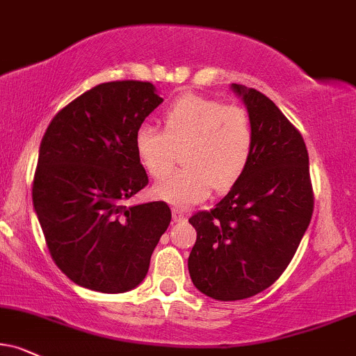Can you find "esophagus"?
<instances>
[{
	"instance_id": "1",
	"label": "esophagus",
	"mask_w": 356,
	"mask_h": 356,
	"mask_svg": "<svg viewBox=\"0 0 356 356\" xmlns=\"http://www.w3.org/2000/svg\"><path fill=\"white\" fill-rule=\"evenodd\" d=\"M173 221L175 222H183L186 221V214L181 209H173Z\"/></svg>"
}]
</instances>
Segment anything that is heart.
Here are the masks:
<instances>
[{"mask_svg": "<svg viewBox=\"0 0 356 356\" xmlns=\"http://www.w3.org/2000/svg\"><path fill=\"white\" fill-rule=\"evenodd\" d=\"M163 129L140 125L135 131V152L153 178L163 177L181 152L185 168L166 175L153 188L158 198L179 208L206 200L213 188L227 191L251 161L252 122L236 105L203 95H181L165 108Z\"/></svg>", "mask_w": 356, "mask_h": 356, "instance_id": "heart-1", "label": "heart"}]
</instances>
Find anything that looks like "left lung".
<instances>
[{
	"label": "left lung",
	"instance_id": "left-lung-1",
	"mask_svg": "<svg viewBox=\"0 0 356 356\" xmlns=\"http://www.w3.org/2000/svg\"><path fill=\"white\" fill-rule=\"evenodd\" d=\"M254 129L244 175L211 211L190 218L196 243L188 257L195 287L216 300H241L280 277L314 211L309 153L299 130L269 97L231 84Z\"/></svg>",
	"mask_w": 356,
	"mask_h": 356
}]
</instances>
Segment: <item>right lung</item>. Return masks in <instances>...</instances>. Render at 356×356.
<instances>
[{
    "mask_svg": "<svg viewBox=\"0 0 356 356\" xmlns=\"http://www.w3.org/2000/svg\"><path fill=\"white\" fill-rule=\"evenodd\" d=\"M161 102L150 82H105L65 105L44 134L34 211L56 266L81 287H137L170 225L163 201L124 204L148 185L135 131Z\"/></svg>",
    "mask_w": 356,
    "mask_h": 356,
    "instance_id": "obj_1",
    "label": "right lung"
}]
</instances>
